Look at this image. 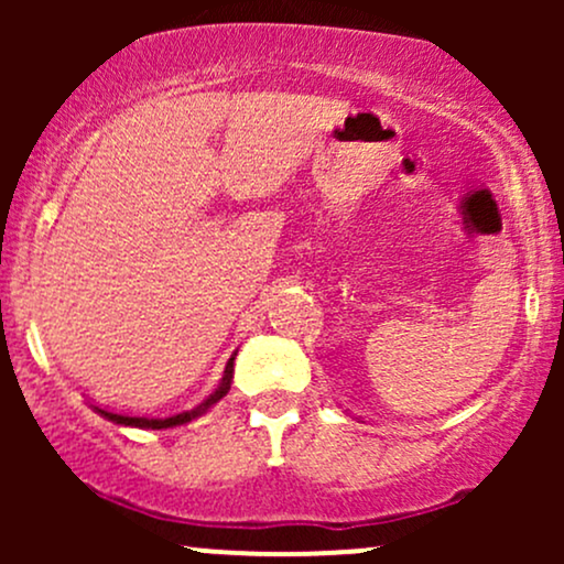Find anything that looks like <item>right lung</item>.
Listing matches in <instances>:
<instances>
[{
    "label": "right lung",
    "mask_w": 564,
    "mask_h": 564,
    "mask_svg": "<svg viewBox=\"0 0 564 564\" xmlns=\"http://www.w3.org/2000/svg\"><path fill=\"white\" fill-rule=\"evenodd\" d=\"M232 360H236V358H230V364L225 366V377H223V381H219V387H217V390L212 392L209 398L204 400V403L196 405V408H191V411L174 413V416H170V419L124 416V413H111V411H106V408H97V413H100V416H106L108 422H113V424H121V426H140V430H170V426L187 424V422H193V419H198L200 413H206V411H209L212 405H217L219 400H223L225 394L230 392V381H232Z\"/></svg>",
    "instance_id": "add662e5"
}]
</instances>
